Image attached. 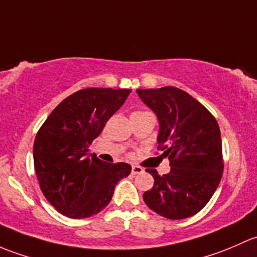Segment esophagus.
Wrapping results in <instances>:
<instances>
[{
    "mask_svg": "<svg viewBox=\"0 0 257 257\" xmlns=\"http://www.w3.org/2000/svg\"><path fill=\"white\" fill-rule=\"evenodd\" d=\"M131 172H132V174H140L144 172V169H142L141 167H139V166H132Z\"/></svg>",
    "mask_w": 257,
    "mask_h": 257,
    "instance_id": "obj_1",
    "label": "esophagus"
}]
</instances>
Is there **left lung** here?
<instances>
[{"label":"left lung","instance_id":"8db88e82","mask_svg":"<svg viewBox=\"0 0 257 257\" xmlns=\"http://www.w3.org/2000/svg\"><path fill=\"white\" fill-rule=\"evenodd\" d=\"M136 92L157 116V142L171 162L165 176L147 169L155 183L144 193L145 203L172 220L189 218L205 207L220 183L224 165L218 122L198 100L174 86Z\"/></svg>","mask_w":257,"mask_h":257}]
</instances>
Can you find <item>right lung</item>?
Here are the masks:
<instances>
[{"mask_svg":"<svg viewBox=\"0 0 257 257\" xmlns=\"http://www.w3.org/2000/svg\"><path fill=\"white\" fill-rule=\"evenodd\" d=\"M131 89L89 88L63 100L37 134L34 169L42 192L60 214L83 219L100 213L120 179L125 162L106 163L89 153L91 142L123 105Z\"/></svg>","mask_w":257,"mask_h":257,"instance_id":"right-lung-1","label":"right lung"}]
</instances>
